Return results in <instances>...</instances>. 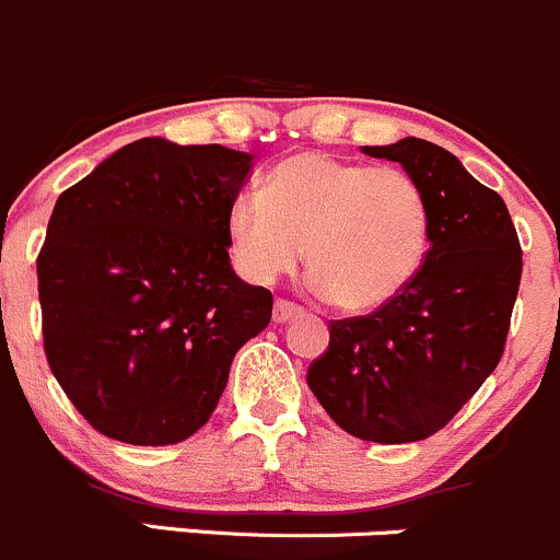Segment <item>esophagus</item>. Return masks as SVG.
Returning a JSON list of instances; mask_svg holds the SVG:
<instances>
[{"mask_svg": "<svg viewBox=\"0 0 560 560\" xmlns=\"http://www.w3.org/2000/svg\"><path fill=\"white\" fill-rule=\"evenodd\" d=\"M299 315H302V310H299L293 302H285V299H278V302H275V312H272L275 323H291L293 317Z\"/></svg>", "mask_w": 560, "mask_h": 560, "instance_id": "1", "label": "esophagus"}]
</instances>
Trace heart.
Segmentation results:
<instances>
[{"label": "heart", "mask_w": 560, "mask_h": 560, "mask_svg": "<svg viewBox=\"0 0 560 560\" xmlns=\"http://www.w3.org/2000/svg\"><path fill=\"white\" fill-rule=\"evenodd\" d=\"M240 272L269 285L304 258L315 291L347 312L393 302L432 245V208L402 167L302 152L272 167L261 191H240L226 213Z\"/></svg>", "instance_id": "1"}]
</instances>
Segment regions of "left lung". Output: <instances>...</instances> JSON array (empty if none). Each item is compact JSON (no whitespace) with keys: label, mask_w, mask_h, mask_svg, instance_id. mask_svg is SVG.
<instances>
[{"label":"left lung","mask_w":560,"mask_h":560,"mask_svg":"<svg viewBox=\"0 0 560 560\" xmlns=\"http://www.w3.org/2000/svg\"><path fill=\"white\" fill-rule=\"evenodd\" d=\"M400 162L432 208L424 267L393 302L330 320L328 350L306 384L360 441L435 435L497 369L521 285L523 250L508 206L446 149L422 138L363 147Z\"/></svg>","instance_id":"left-lung-1"}]
</instances>
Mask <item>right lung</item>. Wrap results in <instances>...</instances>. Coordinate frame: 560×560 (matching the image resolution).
<instances>
[{
    "instance_id": "obj_1",
    "label": "right lung",
    "mask_w": 560,
    "mask_h": 560,
    "mask_svg": "<svg viewBox=\"0 0 560 560\" xmlns=\"http://www.w3.org/2000/svg\"><path fill=\"white\" fill-rule=\"evenodd\" d=\"M254 154L128 143L58 197L37 256L52 376L90 427L133 446L195 435L272 293L230 264L226 213Z\"/></svg>"
}]
</instances>
